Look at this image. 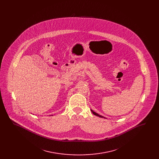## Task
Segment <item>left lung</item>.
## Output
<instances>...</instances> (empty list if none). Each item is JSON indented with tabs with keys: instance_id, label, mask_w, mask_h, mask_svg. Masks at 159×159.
I'll return each mask as SVG.
<instances>
[{
	"instance_id": "left-lung-1",
	"label": "left lung",
	"mask_w": 159,
	"mask_h": 159,
	"mask_svg": "<svg viewBox=\"0 0 159 159\" xmlns=\"http://www.w3.org/2000/svg\"><path fill=\"white\" fill-rule=\"evenodd\" d=\"M91 111L92 112V113L94 115H95V116H98V117H101V118H105L106 119V117H104V116H101V115H99L98 113H97L96 112H95V111H93L92 110H91Z\"/></svg>"
}]
</instances>
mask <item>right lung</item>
I'll return each instance as SVG.
<instances>
[{"mask_svg": "<svg viewBox=\"0 0 159 159\" xmlns=\"http://www.w3.org/2000/svg\"><path fill=\"white\" fill-rule=\"evenodd\" d=\"M52 116H53V115H52Z\"/></svg>", "mask_w": 159, "mask_h": 159, "instance_id": "obj_1", "label": "right lung"}]
</instances>
